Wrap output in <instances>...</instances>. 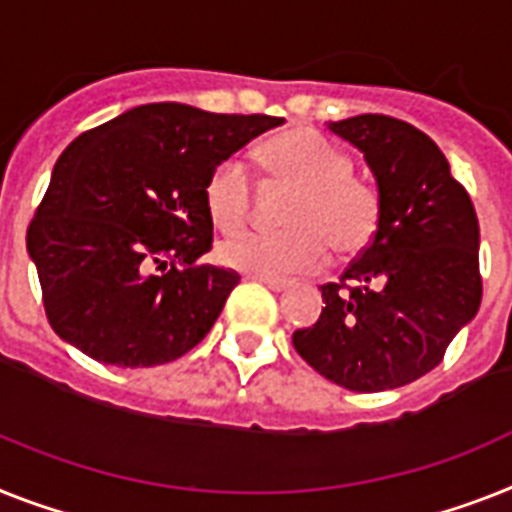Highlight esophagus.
<instances>
[{
  "label": "esophagus",
  "mask_w": 512,
  "mask_h": 512,
  "mask_svg": "<svg viewBox=\"0 0 512 512\" xmlns=\"http://www.w3.org/2000/svg\"><path fill=\"white\" fill-rule=\"evenodd\" d=\"M251 280H259L264 282L266 287H272V290H285L287 285H290V280L287 277H272V274H248Z\"/></svg>",
  "instance_id": "34e87169"
}]
</instances>
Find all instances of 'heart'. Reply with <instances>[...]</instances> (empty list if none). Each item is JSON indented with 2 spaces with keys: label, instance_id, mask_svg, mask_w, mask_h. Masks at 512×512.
Wrapping results in <instances>:
<instances>
[{
  "label": "heart",
  "instance_id": "heart-1",
  "mask_svg": "<svg viewBox=\"0 0 512 512\" xmlns=\"http://www.w3.org/2000/svg\"><path fill=\"white\" fill-rule=\"evenodd\" d=\"M277 185L298 190L285 214V232H238L217 248L222 264L248 274L311 272L329 251L356 256L379 230L377 190L353 177V159L314 130L282 133L261 149ZM253 175L243 156H227L209 172L204 204L219 230H238L253 211Z\"/></svg>",
  "mask_w": 512,
  "mask_h": 512
}]
</instances>
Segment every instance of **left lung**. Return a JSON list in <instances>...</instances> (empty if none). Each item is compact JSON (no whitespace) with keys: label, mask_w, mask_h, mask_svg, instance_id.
Returning <instances> with one entry per match:
<instances>
[{"label":"left lung","mask_w":512,"mask_h":512,"mask_svg":"<svg viewBox=\"0 0 512 512\" xmlns=\"http://www.w3.org/2000/svg\"><path fill=\"white\" fill-rule=\"evenodd\" d=\"M363 151L379 185V230L322 316L295 329L298 356L329 382L384 392L432 371L481 303L479 219L437 143L387 114L329 122Z\"/></svg>","instance_id":"left-lung-1"}]
</instances>
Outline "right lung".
<instances>
[{
    "label": "right lung",
    "mask_w": 512,
    "mask_h": 512,
    "mask_svg": "<svg viewBox=\"0 0 512 512\" xmlns=\"http://www.w3.org/2000/svg\"><path fill=\"white\" fill-rule=\"evenodd\" d=\"M282 122L164 101L80 133L28 225L54 332L94 361L128 369L196 348L240 282L238 272L198 261L214 243L206 177Z\"/></svg>",
    "instance_id": "add662e5"
}]
</instances>
